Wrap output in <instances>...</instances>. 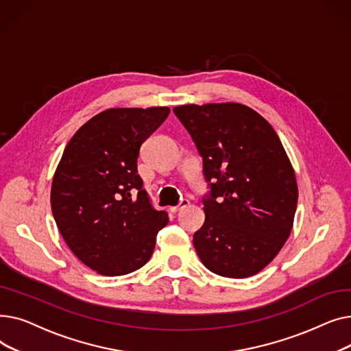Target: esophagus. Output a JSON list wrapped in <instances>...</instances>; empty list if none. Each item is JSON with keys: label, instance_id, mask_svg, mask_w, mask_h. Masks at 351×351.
I'll return each mask as SVG.
<instances>
[{"label": "esophagus", "instance_id": "esophagus-1", "mask_svg": "<svg viewBox=\"0 0 351 351\" xmlns=\"http://www.w3.org/2000/svg\"><path fill=\"white\" fill-rule=\"evenodd\" d=\"M186 206H189V200L188 199H182L180 202H179V205L178 206H173V208H171V212H178V210H180V209H183V208H186Z\"/></svg>", "mask_w": 351, "mask_h": 351}]
</instances>
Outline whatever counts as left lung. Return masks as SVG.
I'll return each mask as SVG.
<instances>
[{
  "label": "left lung",
  "mask_w": 351,
  "mask_h": 351,
  "mask_svg": "<svg viewBox=\"0 0 351 351\" xmlns=\"http://www.w3.org/2000/svg\"><path fill=\"white\" fill-rule=\"evenodd\" d=\"M173 112L213 180L205 223L193 234L199 259L223 278H250L290 236L299 196L291 162L271 125L246 105L189 104Z\"/></svg>",
  "instance_id": "1"
}]
</instances>
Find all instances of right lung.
I'll use <instances>...</instances> for the list:
<instances>
[{"label":"right lung","mask_w":351,"mask_h":351,"mask_svg":"<svg viewBox=\"0 0 351 351\" xmlns=\"http://www.w3.org/2000/svg\"><path fill=\"white\" fill-rule=\"evenodd\" d=\"M168 106L110 108L68 142L52 178L51 209L65 243L102 276H123L151 259L166 212L149 204L138 175L143 141Z\"/></svg>","instance_id":"obj_1"}]
</instances>
